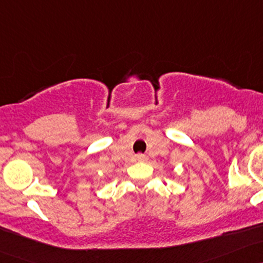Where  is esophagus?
Here are the masks:
<instances>
[{
	"label": "esophagus",
	"mask_w": 263,
	"mask_h": 263,
	"mask_svg": "<svg viewBox=\"0 0 263 263\" xmlns=\"http://www.w3.org/2000/svg\"><path fill=\"white\" fill-rule=\"evenodd\" d=\"M136 158H137V161H146L147 160L146 155H142V154H138L136 156Z\"/></svg>",
	"instance_id": "34e87169"
}]
</instances>
